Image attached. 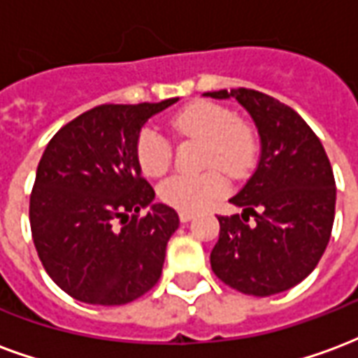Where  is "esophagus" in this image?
<instances>
[{
	"instance_id": "1",
	"label": "esophagus",
	"mask_w": 358,
	"mask_h": 358,
	"mask_svg": "<svg viewBox=\"0 0 358 358\" xmlns=\"http://www.w3.org/2000/svg\"><path fill=\"white\" fill-rule=\"evenodd\" d=\"M178 217H180V222H189L195 215L194 213H184V210H182V213H178Z\"/></svg>"
}]
</instances>
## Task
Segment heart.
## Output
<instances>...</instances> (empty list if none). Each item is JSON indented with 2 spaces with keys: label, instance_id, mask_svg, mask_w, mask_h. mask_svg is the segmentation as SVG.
<instances>
[{
  "label": "heart",
  "instance_id": "heart-1",
  "mask_svg": "<svg viewBox=\"0 0 358 358\" xmlns=\"http://www.w3.org/2000/svg\"><path fill=\"white\" fill-rule=\"evenodd\" d=\"M171 128L180 138L205 140L203 164L210 166L199 174H176L159 186V199L180 213H195L220 199L228 189L223 170L232 178H243L257 164V130L226 105L189 103L172 115ZM136 159L145 176L159 178L171 169L172 143L155 128H145L136 141Z\"/></svg>",
  "mask_w": 358,
  "mask_h": 358
}]
</instances>
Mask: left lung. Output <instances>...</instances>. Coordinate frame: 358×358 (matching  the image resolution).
Segmentation results:
<instances>
[{
    "label": "left lung",
    "mask_w": 358,
    "mask_h": 358,
    "mask_svg": "<svg viewBox=\"0 0 358 358\" xmlns=\"http://www.w3.org/2000/svg\"><path fill=\"white\" fill-rule=\"evenodd\" d=\"M205 95L236 97L261 136V161L230 201L243 215L218 217L220 234L210 268L245 295L285 292L315 270L330 241L336 217V180L330 159L310 126L282 101L238 88ZM256 217L249 227L248 215Z\"/></svg>",
    "instance_id": "8db88e82"
}]
</instances>
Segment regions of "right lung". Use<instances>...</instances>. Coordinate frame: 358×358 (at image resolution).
<instances>
[{
	"label": "right lung",
	"instance_id": "1",
	"mask_svg": "<svg viewBox=\"0 0 358 358\" xmlns=\"http://www.w3.org/2000/svg\"><path fill=\"white\" fill-rule=\"evenodd\" d=\"M161 103L97 105L59 130L43 151L30 194V230L43 268L74 299L126 305L159 282L180 220L153 201L136 141Z\"/></svg>",
	"mask_w": 358,
	"mask_h": 358
}]
</instances>
